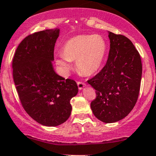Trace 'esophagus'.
Returning a JSON list of instances; mask_svg holds the SVG:
<instances>
[{"instance_id": "34e87169", "label": "esophagus", "mask_w": 156, "mask_h": 156, "mask_svg": "<svg viewBox=\"0 0 156 156\" xmlns=\"http://www.w3.org/2000/svg\"><path fill=\"white\" fill-rule=\"evenodd\" d=\"M77 85H78L79 90H81L84 89V87H85V86H86V84L85 83H83V82H77Z\"/></svg>"}]
</instances>
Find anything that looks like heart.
Returning <instances> with one entry per match:
<instances>
[{"label": "heart", "mask_w": 156, "mask_h": 156, "mask_svg": "<svg viewBox=\"0 0 156 156\" xmlns=\"http://www.w3.org/2000/svg\"><path fill=\"white\" fill-rule=\"evenodd\" d=\"M107 51L105 39L98 34L80 35L64 44L62 55L56 57V64L64 75L71 69V61L76 60V68L82 74L90 76L98 71Z\"/></svg>", "instance_id": "b5f03b06"}]
</instances>
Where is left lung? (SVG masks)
Returning <instances> with one entry per match:
<instances>
[{"mask_svg":"<svg viewBox=\"0 0 156 156\" xmlns=\"http://www.w3.org/2000/svg\"><path fill=\"white\" fill-rule=\"evenodd\" d=\"M109 56L102 70L87 82L96 90L90 104L93 115L106 123L118 122L131 112L140 93L142 66L138 51L126 36L108 32Z\"/></svg>","mask_w":156,"mask_h":156,"instance_id":"obj_1","label":"left lung"}]
</instances>
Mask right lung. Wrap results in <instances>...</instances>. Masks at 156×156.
Returning a JSON list of instances; mask_svg holds the SVG:
<instances>
[{"instance_id": "add662e5", "label": "right lung", "mask_w": 156, "mask_h": 156, "mask_svg": "<svg viewBox=\"0 0 156 156\" xmlns=\"http://www.w3.org/2000/svg\"><path fill=\"white\" fill-rule=\"evenodd\" d=\"M60 30L50 29L27 36L12 61L13 78L23 108L38 123L52 127L69 119L70 101L78 93L76 82L59 76L53 67Z\"/></svg>"}]
</instances>
